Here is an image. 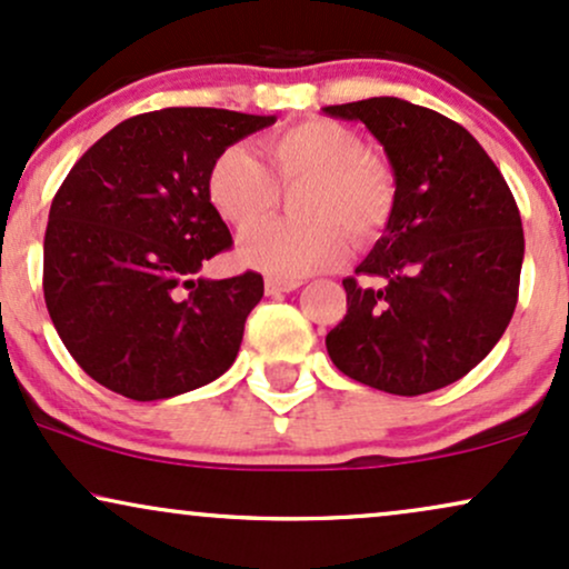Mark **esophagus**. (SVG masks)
<instances>
[{"mask_svg":"<svg viewBox=\"0 0 569 569\" xmlns=\"http://www.w3.org/2000/svg\"><path fill=\"white\" fill-rule=\"evenodd\" d=\"M302 286V280H291V278H264V289L267 293H289L297 291Z\"/></svg>","mask_w":569,"mask_h":569,"instance_id":"34e87169","label":"esophagus"}]
</instances>
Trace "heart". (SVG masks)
I'll return each instance as SVG.
<instances>
[{
	"mask_svg": "<svg viewBox=\"0 0 569 569\" xmlns=\"http://www.w3.org/2000/svg\"><path fill=\"white\" fill-rule=\"evenodd\" d=\"M264 163L246 146H228L207 172L209 203L236 230L264 222L278 209L280 188L302 184L293 211L299 222H272L238 243L243 264L276 278H305L345 262L352 238L373 243L392 219L397 177L381 156L368 153L355 129L307 119L267 137Z\"/></svg>",
	"mask_w": 569,
	"mask_h": 569,
	"instance_id": "b5f03b06",
	"label": "heart"
}]
</instances>
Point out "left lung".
Segmentation results:
<instances>
[{
  "label": "left lung",
  "instance_id": "1",
  "mask_svg": "<svg viewBox=\"0 0 569 569\" xmlns=\"http://www.w3.org/2000/svg\"><path fill=\"white\" fill-rule=\"evenodd\" d=\"M362 121L397 177L385 236L345 278L347 315L326 337L333 366L389 395L453 385L503 337L525 236L515 196L480 142L400 98L323 108Z\"/></svg>",
  "mask_w": 569,
  "mask_h": 569
}]
</instances>
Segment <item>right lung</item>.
<instances>
[{"label":"right lung","mask_w":569,"mask_h":569,"mask_svg":"<svg viewBox=\"0 0 569 569\" xmlns=\"http://www.w3.org/2000/svg\"><path fill=\"white\" fill-rule=\"evenodd\" d=\"M270 124L276 116L163 108L121 121L73 163L52 198L42 286L54 331L98 385L150 402L232 366L264 280L196 278L232 246L207 172Z\"/></svg>","instance_id":"add662e5"}]
</instances>
